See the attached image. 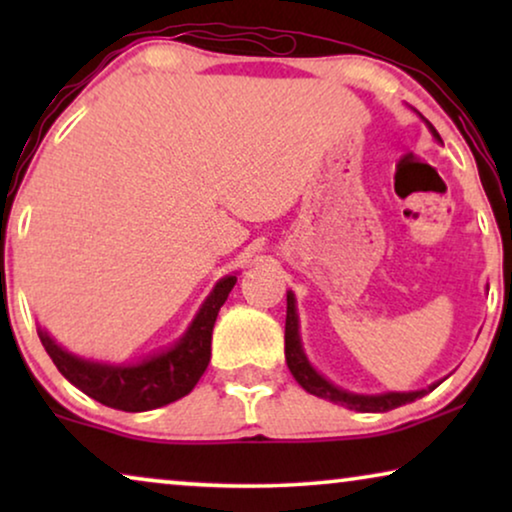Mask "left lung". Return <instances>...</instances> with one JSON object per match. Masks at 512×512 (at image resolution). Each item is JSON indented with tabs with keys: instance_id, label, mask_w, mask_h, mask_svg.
<instances>
[{
	"instance_id": "1",
	"label": "left lung",
	"mask_w": 512,
	"mask_h": 512,
	"mask_svg": "<svg viewBox=\"0 0 512 512\" xmlns=\"http://www.w3.org/2000/svg\"><path fill=\"white\" fill-rule=\"evenodd\" d=\"M433 135L438 137V132L433 130ZM284 354H286V366H289L291 375L296 377V382L300 384V387H303L305 391H310V394H314V396L326 398V401H333L338 405H345V408L356 410V412H387V410L401 408V405L417 401V398L426 396L429 391L438 387V384H433V387H429V389L410 391V394H382V396H359V394H349V391L333 387V384L324 380V377H321L305 359L303 347H300V338H298V314H296V300H293V293L286 296Z\"/></svg>"
}]
</instances>
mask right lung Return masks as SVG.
<instances>
[{
  "mask_svg": "<svg viewBox=\"0 0 512 512\" xmlns=\"http://www.w3.org/2000/svg\"><path fill=\"white\" fill-rule=\"evenodd\" d=\"M237 277H223L214 286L212 296L205 300L198 317L188 328L181 342L170 352L146 359L137 366H102L76 359L74 354L55 345L46 331L39 328V340L46 347L55 366L83 394L95 398L109 408L123 412H144L179 401L191 394V389L209 366L212 356V331L221 305L228 300Z\"/></svg>",
  "mask_w": 512,
  "mask_h": 512,
  "instance_id": "1",
  "label": "right lung"
}]
</instances>
